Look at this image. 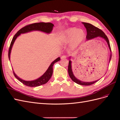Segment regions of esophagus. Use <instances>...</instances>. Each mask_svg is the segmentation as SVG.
Instances as JSON below:
<instances>
[{"label":"esophagus","instance_id":"34e87169","mask_svg":"<svg viewBox=\"0 0 120 120\" xmlns=\"http://www.w3.org/2000/svg\"><path fill=\"white\" fill-rule=\"evenodd\" d=\"M66 58H67V56L66 55H63L62 57H61V59H66Z\"/></svg>","mask_w":120,"mask_h":120}]
</instances>
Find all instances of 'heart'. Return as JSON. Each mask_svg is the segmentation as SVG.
<instances>
[{"label": "heart", "instance_id": "heart-1", "mask_svg": "<svg viewBox=\"0 0 120 120\" xmlns=\"http://www.w3.org/2000/svg\"><path fill=\"white\" fill-rule=\"evenodd\" d=\"M85 38V33L83 30L77 28H70L64 30L61 36L63 43H70L72 48L74 49L83 42Z\"/></svg>", "mask_w": 120, "mask_h": 120}]
</instances>
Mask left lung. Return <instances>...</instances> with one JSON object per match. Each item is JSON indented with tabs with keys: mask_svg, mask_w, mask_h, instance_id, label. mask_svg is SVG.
<instances>
[{
	"mask_svg": "<svg viewBox=\"0 0 120 120\" xmlns=\"http://www.w3.org/2000/svg\"><path fill=\"white\" fill-rule=\"evenodd\" d=\"M82 23L84 25V26L85 27V28L86 29V32H87V35H86V40H90L92 39H94L95 38L98 37H100L104 39L106 42H107L109 49L110 50L111 52V47L110 45H109V39L108 38L107 36L105 35V34L104 33L103 31H102L100 29H98L97 27L94 26L92 25L91 24L89 23H86V22H82ZM112 57V54L111 53L110 55V57H109V62H110L111 59ZM69 59H70V57H69ZM68 74H69V75L70 77L71 78V79L72 80H73L74 82H75V83H76L78 84L82 85H90L92 84H94L95 82H97L100 79L94 81H92V82H84L81 81L79 79H78L77 78H76L74 76V75L72 72V66H71V61L69 60V65H68Z\"/></svg>",
	"mask_w": 120,
	"mask_h": 120,
	"instance_id": "8db88e82",
	"label": "left lung"
}]
</instances>
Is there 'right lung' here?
I'll list each match as a JSON object with an SVG mask.
<instances>
[{
	"label": "right lung",
	"mask_w": 120,
	"mask_h": 120,
	"mask_svg": "<svg viewBox=\"0 0 120 120\" xmlns=\"http://www.w3.org/2000/svg\"><path fill=\"white\" fill-rule=\"evenodd\" d=\"M54 25L53 23L51 22H38V23H34L26 26L23 28H22L19 30V31L13 37L11 42V45L9 47V49L8 51V58L9 60H10V55H11V53L12 47L13 46V44H14L15 40L16 39L20 34H25L28 32H30L33 31V30H39V31H41L47 34H50L52 32L53 30ZM60 60V58L58 57L53 62H52L50 64V65L48 68V69L46 70L44 74L39 77L38 79L31 81H26L22 79L19 77L17 76L16 74L15 73V72L13 71V74L18 79L19 81L21 82L23 84H25L28 86L30 87H36L40 86V85H43L46 83L48 81L52 76L53 74V65L56 62H58Z\"/></svg>",
	"instance_id": "1"
}]
</instances>
